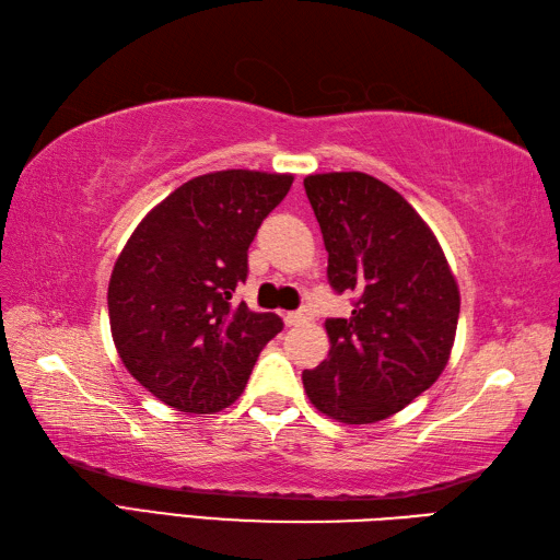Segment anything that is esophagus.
<instances>
[{
	"label": "esophagus",
	"instance_id": "34e87169",
	"mask_svg": "<svg viewBox=\"0 0 560 560\" xmlns=\"http://www.w3.org/2000/svg\"><path fill=\"white\" fill-rule=\"evenodd\" d=\"M313 317V311L311 307H301V311H293V313H287L283 315V323H287L289 327H295V325H303L307 323V319Z\"/></svg>",
	"mask_w": 560,
	"mask_h": 560
}]
</instances>
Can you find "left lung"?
<instances>
[{"instance_id": "left-lung-1", "label": "left lung", "mask_w": 560, "mask_h": 560, "mask_svg": "<svg viewBox=\"0 0 560 560\" xmlns=\"http://www.w3.org/2000/svg\"><path fill=\"white\" fill-rule=\"evenodd\" d=\"M325 237L327 279L353 293L329 317V355L303 371L315 407L341 423H375L431 387L447 365L459 291L435 235L397 189L365 173L307 175Z\"/></svg>"}]
</instances>
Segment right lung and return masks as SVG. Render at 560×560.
I'll use <instances>...</instances> for the list:
<instances>
[{"mask_svg":"<svg viewBox=\"0 0 560 560\" xmlns=\"http://www.w3.org/2000/svg\"><path fill=\"white\" fill-rule=\"evenodd\" d=\"M293 175L219 171L165 197L115 261L108 313L117 353L153 397L189 413L243 395L259 351L281 331L273 313L233 303L247 247Z\"/></svg>","mask_w":560,"mask_h":560,"instance_id":"add662e5","label":"right lung"}]
</instances>
